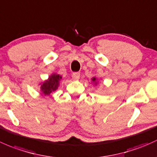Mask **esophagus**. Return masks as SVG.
<instances>
[{"label":"esophagus","mask_w":157,"mask_h":157,"mask_svg":"<svg viewBox=\"0 0 157 157\" xmlns=\"http://www.w3.org/2000/svg\"><path fill=\"white\" fill-rule=\"evenodd\" d=\"M72 77L73 80H78V79H79V77H80V73L79 72H75V73L72 74Z\"/></svg>","instance_id":"esophagus-1"}]
</instances>
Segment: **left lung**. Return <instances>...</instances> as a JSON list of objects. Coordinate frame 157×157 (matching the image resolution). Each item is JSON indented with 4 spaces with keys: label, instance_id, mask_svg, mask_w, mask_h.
I'll use <instances>...</instances> for the list:
<instances>
[{
    "label": "left lung",
    "instance_id": "left-lung-1",
    "mask_svg": "<svg viewBox=\"0 0 157 157\" xmlns=\"http://www.w3.org/2000/svg\"><path fill=\"white\" fill-rule=\"evenodd\" d=\"M91 82H92V83L94 84V85H98V79L97 78V77H93V78H91Z\"/></svg>",
    "mask_w": 157,
    "mask_h": 157
}]
</instances>
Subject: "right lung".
I'll return each mask as SVG.
<instances>
[{
	"label": "right lung",
	"instance_id": "add662e5",
	"mask_svg": "<svg viewBox=\"0 0 157 157\" xmlns=\"http://www.w3.org/2000/svg\"><path fill=\"white\" fill-rule=\"evenodd\" d=\"M62 79V76L57 73H52L48 79L39 84L40 89L41 93L44 96H49L51 93L54 92L55 90L59 86V82Z\"/></svg>",
	"mask_w": 157,
	"mask_h": 157
}]
</instances>
